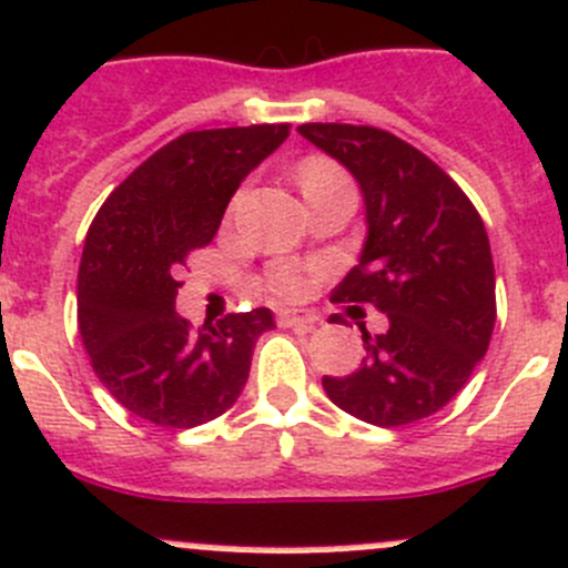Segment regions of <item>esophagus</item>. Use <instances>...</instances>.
<instances>
[{"label": "esophagus", "instance_id": "obj_1", "mask_svg": "<svg viewBox=\"0 0 568 568\" xmlns=\"http://www.w3.org/2000/svg\"><path fill=\"white\" fill-rule=\"evenodd\" d=\"M277 322L283 327H294V331H311L316 325V316L296 314V311H280Z\"/></svg>", "mask_w": 568, "mask_h": 568}]
</instances>
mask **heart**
I'll use <instances>...</instances> for the list:
<instances>
[{
	"mask_svg": "<svg viewBox=\"0 0 568 568\" xmlns=\"http://www.w3.org/2000/svg\"><path fill=\"white\" fill-rule=\"evenodd\" d=\"M338 176H344V173L338 171V164H333L331 159L325 156H308L300 168H296V182H300L302 193ZM266 285L280 302H294L305 294V277H302L294 266H288V263H277V266L266 274Z\"/></svg>",
	"mask_w": 568,
	"mask_h": 568,
	"instance_id": "heart-1",
	"label": "heart"
}]
</instances>
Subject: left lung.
Wrapping results in <instances>:
<instances>
[{"label":"left lung","instance_id":"obj_1","mask_svg":"<svg viewBox=\"0 0 568 568\" xmlns=\"http://www.w3.org/2000/svg\"><path fill=\"white\" fill-rule=\"evenodd\" d=\"M302 136L358 182L367 241L333 300L375 305L386 331L362 327V367L325 375L338 409L381 428L443 409L468 384L496 325V274L479 212L426 153L373 125L305 123Z\"/></svg>","mask_w":568,"mask_h":568}]
</instances>
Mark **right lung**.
I'll return each mask as SVG.
<instances>
[{"instance_id": "1", "label": "right lung", "mask_w": 568, "mask_h": 568, "mask_svg": "<svg viewBox=\"0 0 568 568\" xmlns=\"http://www.w3.org/2000/svg\"><path fill=\"white\" fill-rule=\"evenodd\" d=\"M291 125L187 131L125 179L94 215L78 272V327L100 384L131 415L193 428L241 395L268 308L190 327L176 272L219 232L243 179Z\"/></svg>"}]
</instances>
